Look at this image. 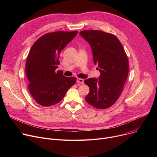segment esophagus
<instances>
[{"label":"esophagus","mask_w":157,"mask_h":157,"mask_svg":"<svg viewBox=\"0 0 157 157\" xmlns=\"http://www.w3.org/2000/svg\"><path fill=\"white\" fill-rule=\"evenodd\" d=\"M76 81L78 83H81V84H83L84 83V79H82V78H77Z\"/></svg>","instance_id":"obj_1"}]
</instances>
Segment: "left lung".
Segmentation results:
<instances>
[{"mask_svg":"<svg viewBox=\"0 0 157 157\" xmlns=\"http://www.w3.org/2000/svg\"><path fill=\"white\" fill-rule=\"evenodd\" d=\"M79 33L90 44L94 63L101 73L98 79L84 81L89 87L86 101L96 108L107 109L117 101L123 90L128 73L127 56L113 34L94 30Z\"/></svg>","mask_w":157,"mask_h":157,"instance_id":"left-lung-1","label":"left lung"}]
</instances>
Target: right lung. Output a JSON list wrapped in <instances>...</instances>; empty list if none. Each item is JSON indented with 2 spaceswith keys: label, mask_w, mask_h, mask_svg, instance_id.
<instances>
[{
  "label": "right lung",
  "mask_w": 157,
  "mask_h": 157,
  "mask_svg": "<svg viewBox=\"0 0 157 157\" xmlns=\"http://www.w3.org/2000/svg\"><path fill=\"white\" fill-rule=\"evenodd\" d=\"M78 31H59L39 38L32 45L25 64L28 88L36 102L50 106L60 102L76 78L66 77L58 71L61 50L77 35Z\"/></svg>",
  "instance_id": "1"
}]
</instances>
